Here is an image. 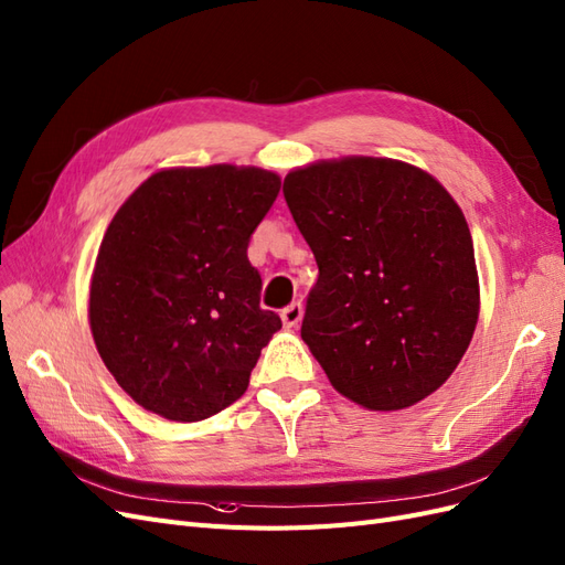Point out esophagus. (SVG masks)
Segmentation results:
<instances>
[{
  "instance_id": "34e87169",
  "label": "esophagus",
  "mask_w": 565,
  "mask_h": 565,
  "mask_svg": "<svg viewBox=\"0 0 565 565\" xmlns=\"http://www.w3.org/2000/svg\"><path fill=\"white\" fill-rule=\"evenodd\" d=\"M301 316H303V309H301L299 301H297V303H289L287 309L280 311V318H282V322H285V328H297Z\"/></svg>"
}]
</instances>
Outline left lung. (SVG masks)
<instances>
[{
  "mask_svg": "<svg viewBox=\"0 0 565 565\" xmlns=\"http://www.w3.org/2000/svg\"><path fill=\"white\" fill-rule=\"evenodd\" d=\"M282 193L318 264L301 339L332 386L384 413L446 384L478 322L473 243L452 195L388 158L301 167Z\"/></svg>",
  "mask_w": 565,
  "mask_h": 565,
  "instance_id": "obj_1",
  "label": "left lung"
}]
</instances>
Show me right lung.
<instances>
[{"label":"right lung","mask_w":565,"mask_h":565,"mask_svg":"<svg viewBox=\"0 0 565 565\" xmlns=\"http://www.w3.org/2000/svg\"><path fill=\"white\" fill-rule=\"evenodd\" d=\"M280 193L259 167H177L146 179L98 247L89 324L106 367L141 407L207 419L243 396L282 322L259 306L254 228Z\"/></svg>","instance_id":"1"}]
</instances>
